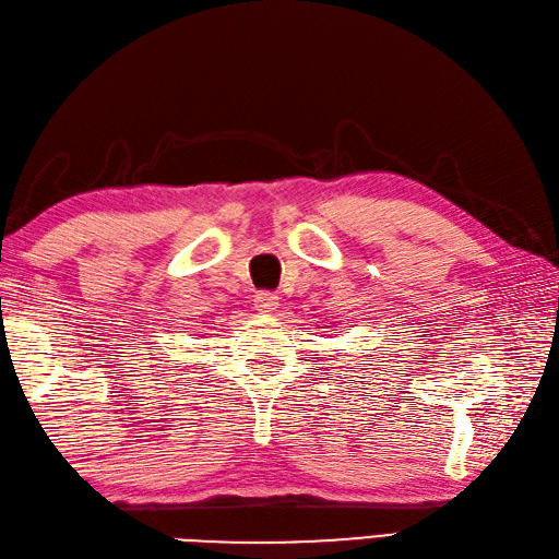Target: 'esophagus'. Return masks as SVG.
Returning <instances> with one entry per match:
<instances>
[{
    "instance_id": "obj_1",
    "label": "esophagus",
    "mask_w": 559,
    "mask_h": 559,
    "mask_svg": "<svg viewBox=\"0 0 559 559\" xmlns=\"http://www.w3.org/2000/svg\"><path fill=\"white\" fill-rule=\"evenodd\" d=\"M277 301H280V296H277L275 292H258V294H255V299H253L255 309H258V311H263V313L275 311L277 306H280Z\"/></svg>"
}]
</instances>
